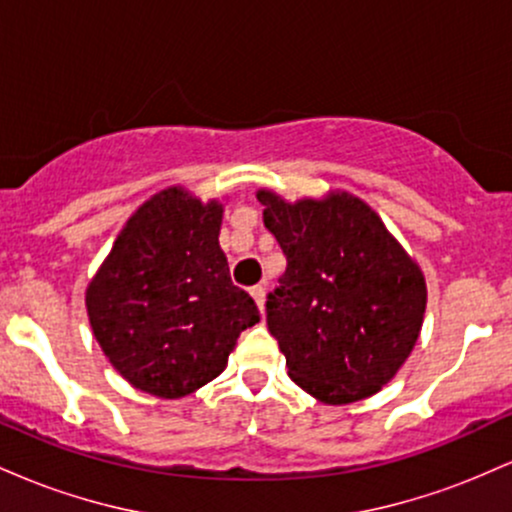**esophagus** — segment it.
I'll use <instances>...</instances> for the list:
<instances>
[{
	"instance_id": "obj_1",
	"label": "esophagus",
	"mask_w": 512,
	"mask_h": 512,
	"mask_svg": "<svg viewBox=\"0 0 512 512\" xmlns=\"http://www.w3.org/2000/svg\"><path fill=\"white\" fill-rule=\"evenodd\" d=\"M250 293H252V298H255L257 308H260V310H264V296H267V289H264V286H262V284H257V286H252V289H250Z\"/></svg>"
}]
</instances>
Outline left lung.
<instances>
[{
  "mask_svg": "<svg viewBox=\"0 0 512 512\" xmlns=\"http://www.w3.org/2000/svg\"><path fill=\"white\" fill-rule=\"evenodd\" d=\"M286 255L267 327L291 380L325 404L366 399L407 361L426 313V281L380 216L349 192L284 202L257 192Z\"/></svg>",
  "mask_w": 512,
  "mask_h": 512,
  "instance_id": "8db88e82",
  "label": "left lung"
}]
</instances>
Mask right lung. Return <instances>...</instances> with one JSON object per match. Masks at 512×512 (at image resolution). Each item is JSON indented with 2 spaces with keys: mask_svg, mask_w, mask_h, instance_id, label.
<instances>
[{
  "mask_svg": "<svg viewBox=\"0 0 512 512\" xmlns=\"http://www.w3.org/2000/svg\"><path fill=\"white\" fill-rule=\"evenodd\" d=\"M223 204L182 187L144 202L86 289L91 330L117 373L163 399L190 395L226 368L260 310L228 274Z\"/></svg>",
  "mask_w": 512,
  "mask_h": 512,
  "instance_id": "add662e5",
  "label": "right lung"
}]
</instances>
